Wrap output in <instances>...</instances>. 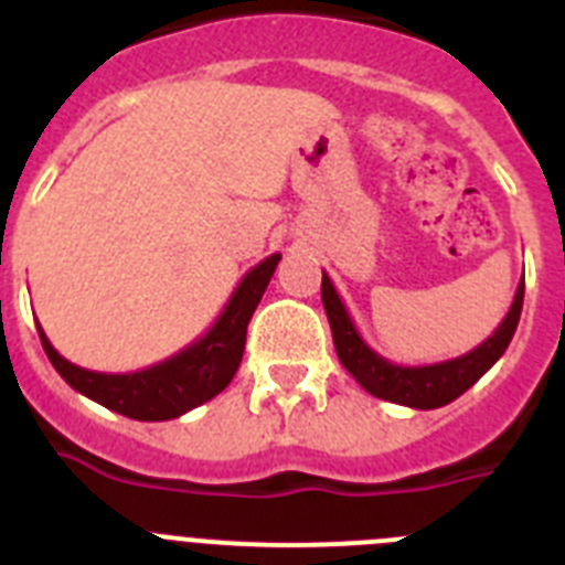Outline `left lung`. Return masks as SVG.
Returning <instances> with one entry per match:
<instances>
[{
	"instance_id": "left-lung-1",
	"label": "left lung",
	"mask_w": 565,
	"mask_h": 565,
	"mask_svg": "<svg viewBox=\"0 0 565 565\" xmlns=\"http://www.w3.org/2000/svg\"><path fill=\"white\" fill-rule=\"evenodd\" d=\"M322 306H326L328 322H331L339 362L348 367V373L362 384L364 391L376 398H384V402L404 404V407L436 411V407L456 402L461 393H467L503 356V351L515 337L518 319H521L523 279L512 306H509V313L492 331V337L483 339L478 348H472L463 356L436 364H393L391 359L379 356L356 331L351 313H348L342 297L337 294L326 271H322Z\"/></svg>"
}]
</instances>
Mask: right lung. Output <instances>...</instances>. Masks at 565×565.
Here are the masks:
<instances>
[{
  "instance_id": "1",
  "label": "right lung",
  "mask_w": 565,
  "mask_h": 565,
  "mask_svg": "<svg viewBox=\"0 0 565 565\" xmlns=\"http://www.w3.org/2000/svg\"><path fill=\"white\" fill-rule=\"evenodd\" d=\"M282 254H271L239 279L232 299L214 319V326L198 342L178 351L163 362L143 367L135 373H98L67 362L62 353L50 344L42 326V348L58 376L78 391L82 396L104 404L107 411L121 413L135 422H169L183 413L201 407L203 402L226 391L234 379L246 348V328L252 322L254 308L266 294L268 279L277 268Z\"/></svg>"
}]
</instances>
